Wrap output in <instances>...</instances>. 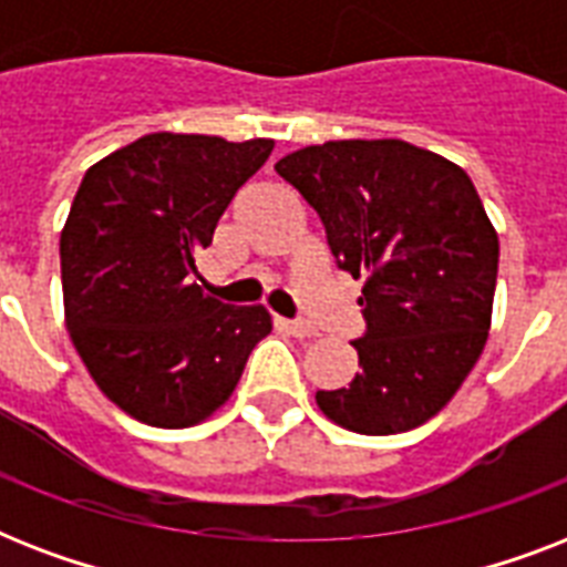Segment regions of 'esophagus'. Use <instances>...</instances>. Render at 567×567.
I'll list each match as a JSON object with an SVG mask.
<instances>
[{"label": "esophagus", "instance_id": "esophagus-1", "mask_svg": "<svg viewBox=\"0 0 567 567\" xmlns=\"http://www.w3.org/2000/svg\"><path fill=\"white\" fill-rule=\"evenodd\" d=\"M276 323H279V327H282L285 332H288V336H293V338H315V336H318V332H315V329L306 327V323H300V320H285V318H276Z\"/></svg>", "mask_w": 567, "mask_h": 567}]
</instances>
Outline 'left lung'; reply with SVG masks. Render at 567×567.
I'll return each instance as SVG.
<instances>
[{"label": "left lung", "mask_w": 567, "mask_h": 567, "mask_svg": "<svg viewBox=\"0 0 567 567\" xmlns=\"http://www.w3.org/2000/svg\"><path fill=\"white\" fill-rule=\"evenodd\" d=\"M318 212L338 267L364 276L355 379L318 391L344 430L394 435L439 414L483 353L501 244L474 182L421 146L327 141L276 162Z\"/></svg>", "instance_id": "8db88e82"}]
</instances>
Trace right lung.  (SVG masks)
<instances>
[{
  "instance_id": "1",
  "label": "right lung",
  "mask_w": 567,
  "mask_h": 567,
  "mask_svg": "<svg viewBox=\"0 0 567 567\" xmlns=\"http://www.w3.org/2000/svg\"><path fill=\"white\" fill-rule=\"evenodd\" d=\"M274 141L155 135L84 173L61 231L64 318L100 391L135 421L212 417L274 329L265 306H223L190 282L231 196Z\"/></svg>"
}]
</instances>
